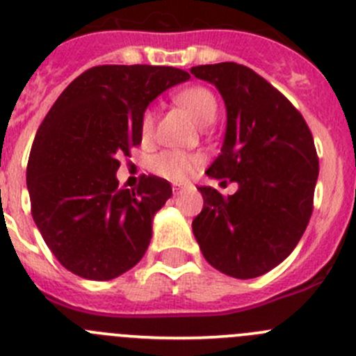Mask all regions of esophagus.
Wrapping results in <instances>:
<instances>
[{
  "mask_svg": "<svg viewBox=\"0 0 356 356\" xmlns=\"http://www.w3.org/2000/svg\"><path fill=\"white\" fill-rule=\"evenodd\" d=\"M174 195H181L182 191H184V189H188V186L186 184H174Z\"/></svg>",
  "mask_w": 356,
  "mask_h": 356,
  "instance_id": "obj_1",
  "label": "esophagus"
}]
</instances>
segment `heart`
Returning <instances> with one entry per match:
<instances>
[{
  "label": "heart",
  "instance_id": "1",
  "mask_svg": "<svg viewBox=\"0 0 356 356\" xmlns=\"http://www.w3.org/2000/svg\"><path fill=\"white\" fill-rule=\"evenodd\" d=\"M177 102L198 125L207 127L217 118V99L205 86H191L188 90L181 92L177 95ZM153 129L154 113L146 111L140 123L143 136L149 137ZM200 165H202V156L182 153V151H163L151 160V168L158 175L175 182H182L191 177Z\"/></svg>",
  "mask_w": 356,
  "mask_h": 356
}]
</instances>
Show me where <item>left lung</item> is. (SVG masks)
Instances as JSON below:
<instances>
[{
  "mask_svg": "<svg viewBox=\"0 0 356 356\" xmlns=\"http://www.w3.org/2000/svg\"><path fill=\"white\" fill-rule=\"evenodd\" d=\"M191 74L212 83L226 106L222 147L205 174L238 184L227 198L200 186L203 210L193 233L216 270L241 280L261 277L291 255L312 217L313 136L301 113L252 69L220 62L196 65Z\"/></svg>",
  "mask_w": 356,
  "mask_h": 356,
  "instance_id": "1",
  "label": "left lung"
}]
</instances>
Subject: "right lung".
Here are the masks:
<instances>
[{"label": "right lung", "mask_w": 356, "mask_h": 356, "mask_svg": "<svg viewBox=\"0 0 356 356\" xmlns=\"http://www.w3.org/2000/svg\"><path fill=\"white\" fill-rule=\"evenodd\" d=\"M188 79L168 65H97L44 116L27 161V191L44 243L71 273L113 280L146 254L172 188L149 175L137 191L120 189L118 158L143 143L147 106Z\"/></svg>", "instance_id": "add662e5"}]
</instances>
